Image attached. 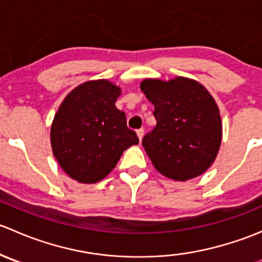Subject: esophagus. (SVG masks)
Listing matches in <instances>:
<instances>
[{"mask_svg": "<svg viewBox=\"0 0 262 262\" xmlns=\"http://www.w3.org/2000/svg\"><path fill=\"white\" fill-rule=\"evenodd\" d=\"M137 136H138L139 141H142V138H143V136H144L143 129H138V130H137Z\"/></svg>", "mask_w": 262, "mask_h": 262, "instance_id": "1", "label": "esophagus"}]
</instances>
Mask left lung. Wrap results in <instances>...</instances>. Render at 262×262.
Segmentation results:
<instances>
[{
	"label": "left lung",
	"mask_w": 262,
	"mask_h": 262,
	"mask_svg": "<svg viewBox=\"0 0 262 262\" xmlns=\"http://www.w3.org/2000/svg\"><path fill=\"white\" fill-rule=\"evenodd\" d=\"M141 90L155 105L157 125L142 144L156 170L175 181L204 173L222 143L221 114L209 91L180 76L168 81L146 78Z\"/></svg>",
	"instance_id": "1"
}]
</instances>
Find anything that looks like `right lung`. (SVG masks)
Here are the masks:
<instances>
[{
  "label": "right lung",
  "instance_id": "add662e5",
  "mask_svg": "<svg viewBox=\"0 0 262 262\" xmlns=\"http://www.w3.org/2000/svg\"><path fill=\"white\" fill-rule=\"evenodd\" d=\"M121 89L107 80L78 84L58 107L50 126L53 155L62 170L81 184L106 178L124 150L138 144L116 109Z\"/></svg>",
  "mask_w": 262,
  "mask_h": 262
}]
</instances>
